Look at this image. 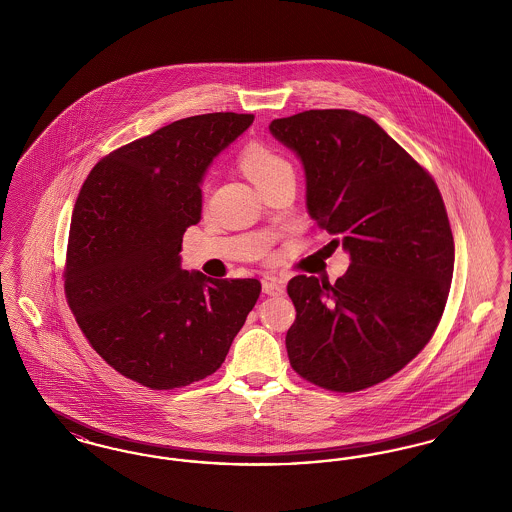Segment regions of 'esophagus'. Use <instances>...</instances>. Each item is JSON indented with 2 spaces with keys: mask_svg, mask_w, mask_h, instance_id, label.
Returning a JSON list of instances; mask_svg holds the SVG:
<instances>
[{
  "mask_svg": "<svg viewBox=\"0 0 512 512\" xmlns=\"http://www.w3.org/2000/svg\"><path fill=\"white\" fill-rule=\"evenodd\" d=\"M263 293H267V295H282L284 293V284L278 278H267V280H263Z\"/></svg>",
  "mask_w": 512,
  "mask_h": 512,
  "instance_id": "34e87169",
  "label": "esophagus"
}]
</instances>
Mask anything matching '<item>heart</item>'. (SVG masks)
Wrapping results in <instances>:
<instances>
[{
    "label": "heart",
    "instance_id": "b5f03b06",
    "mask_svg": "<svg viewBox=\"0 0 512 512\" xmlns=\"http://www.w3.org/2000/svg\"><path fill=\"white\" fill-rule=\"evenodd\" d=\"M240 165L244 169L247 178L257 186H265L270 180L286 174V172H293L292 165L274 149L261 144H251L245 147L240 159Z\"/></svg>",
    "mask_w": 512,
    "mask_h": 512
}]
</instances>
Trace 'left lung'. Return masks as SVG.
<instances>
[{
	"label": "left lung",
	"mask_w": 512,
	"mask_h": 512,
	"mask_svg": "<svg viewBox=\"0 0 512 512\" xmlns=\"http://www.w3.org/2000/svg\"><path fill=\"white\" fill-rule=\"evenodd\" d=\"M268 130L303 165L311 219L351 261L336 284L290 280L293 370L332 391L380 384L424 349L447 303L455 244L438 186L355 111L311 109Z\"/></svg>",
	"instance_id": "left-lung-1"
}]
</instances>
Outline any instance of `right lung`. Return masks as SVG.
<instances>
[{"instance_id":"1","label":"right lung","mask_w":512,"mask_h":512,"mask_svg":"<svg viewBox=\"0 0 512 512\" xmlns=\"http://www.w3.org/2000/svg\"><path fill=\"white\" fill-rule=\"evenodd\" d=\"M253 115L172 122L109 153L74 205L65 292L92 347L151 390L188 386L219 368L261 282L182 268V236L201 220V184Z\"/></svg>"}]
</instances>
